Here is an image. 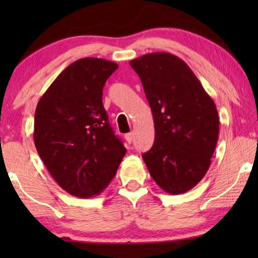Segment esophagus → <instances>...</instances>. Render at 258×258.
Returning <instances> with one entry per match:
<instances>
[{"label":"esophagus","instance_id":"esophagus-1","mask_svg":"<svg viewBox=\"0 0 258 258\" xmlns=\"http://www.w3.org/2000/svg\"><path fill=\"white\" fill-rule=\"evenodd\" d=\"M124 139H125V141H126V142H128V143H132V142H133V140H134V133L125 134Z\"/></svg>","mask_w":258,"mask_h":258}]
</instances>
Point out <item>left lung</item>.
<instances>
[{
    "mask_svg": "<svg viewBox=\"0 0 258 258\" xmlns=\"http://www.w3.org/2000/svg\"><path fill=\"white\" fill-rule=\"evenodd\" d=\"M129 63L140 76L154 117V146L142 155L144 163L165 192L189 191L210 167L220 132L216 105L177 56L150 52Z\"/></svg>",
    "mask_w": 258,
    "mask_h": 258,
    "instance_id": "left-lung-1",
    "label": "left lung"
}]
</instances>
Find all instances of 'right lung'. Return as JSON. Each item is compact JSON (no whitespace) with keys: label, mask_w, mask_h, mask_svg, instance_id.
<instances>
[{"label":"right lung","mask_w":258,"mask_h":258,"mask_svg":"<svg viewBox=\"0 0 258 258\" xmlns=\"http://www.w3.org/2000/svg\"><path fill=\"white\" fill-rule=\"evenodd\" d=\"M117 68L103 58L77 59L56 77L35 110L37 153L73 196L88 199L103 191L126 153L102 103L105 81Z\"/></svg>","instance_id":"right-lung-1"}]
</instances>
